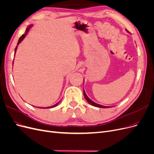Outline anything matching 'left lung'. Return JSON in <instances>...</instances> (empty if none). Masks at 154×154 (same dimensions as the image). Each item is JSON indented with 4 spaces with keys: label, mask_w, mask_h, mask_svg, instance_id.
<instances>
[{
    "label": "left lung",
    "mask_w": 154,
    "mask_h": 154,
    "mask_svg": "<svg viewBox=\"0 0 154 154\" xmlns=\"http://www.w3.org/2000/svg\"><path fill=\"white\" fill-rule=\"evenodd\" d=\"M84 96L85 98H86V100H87V101L88 102V103H89V104L91 105L94 106H96V107H100V108H110V107H108V106H103V105H99V104H98V103H94V101H93L92 100H90V99H89V98L88 97V96L86 95V93H85L84 90Z\"/></svg>",
    "instance_id": "obj_1"
}]
</instances>
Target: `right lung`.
<instances>
[{"mask_svg": "<svg viewBox=\"0 0 154 154\" xmlns=\"http://www.w3.org/2000/svg\"><path fill=\"white\" fill-rule=\"evenodd\" d=\"M32 26H30L29 27H28L27 28V29H26V33L25 34V35H24V34H23V35L20 37V39H19V41H18V44H17V45H18L22 41H23V39L24 38H25V35H26V34L27 33V32H28V30H29V28L31 27ZM16 49H17V46L16 47V48H15V52H16ZM60 103V102H58V103H57L56 104H55V105H53V106H49V107H47L48 108V109H51V108H54V107H55V106H56L57 105H58V104Z\"/></svg>", "mask_w": 154, "mask_h": 154, "instance_id": "add662e5", "label": "right lung"}]
</instances>
